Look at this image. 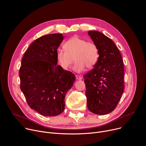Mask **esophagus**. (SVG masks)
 Returning a JSON list of instances; mask_svg holds the SVG:
<instances>
[{
	"label": "esophagus",
	"instance_id": "1",
	"mask_svg": "<svg viewBox=\"0 0 146 146\" xmlns=\"http://www.w3.org/2000/svg\"><path fill=\"white\" fill-rule=\"evenodd\" d=\"M76 79L77 80H82V77L81 76H79V75H76Z\"/></svg>",
	"mask_w": 146,
	"mask_h": 146
}]
</instances>
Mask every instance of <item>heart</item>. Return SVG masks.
<instances>
[{"mask_svg": "<svg viewBox=\"0 0 146 146\" xmlns=\"http://www.w3.org/2000/svg\"><path fill=\"white\" fill-rule=\"evenodd\" d=\"M64 47L65 50L58 49L56 52L57 60L64 69H68L74 60L76 62L73 69L77 72L84 70L86 66L91 68L96 64L99 52L94 43L74 36L66 41Z\"/></svg>", "mask_w": 146, "mask_h": 146, "instance_id": "obj_1", "label": "heart"}]
</instances>
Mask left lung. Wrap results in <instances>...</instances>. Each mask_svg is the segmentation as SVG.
<instances>
[{
	"label": "left lung",
	"instance_id": "obj_1",
	"mask_svg": "<svg viewBox=\"0 0 146 146\" xmlns=\"http://www.w3.org/2000/svg\"><path fill=\"white\" fill-rule=\"evenodd\" d=\"M88 35L99 56L94 68L84 76L87 107L94 114H108L115 109L123 92V60L111 39L96 31Z\"/></svg>",
	"mask_w": 146,
	"mask_h": 146
}]
</instances>
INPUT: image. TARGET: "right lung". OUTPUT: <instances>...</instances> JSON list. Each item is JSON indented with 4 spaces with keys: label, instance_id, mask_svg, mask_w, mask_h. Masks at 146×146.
<instances>
[{
    "label": "right lung",
    "instance_id": "obj_1",
    "mask_svg": "<svg viewBox=\"0 0 146 146\" xmlns=\"http://www.w3.org/2000/svg\"><path fill=\"white\" fill-rule=\"evenodd\" d=\"M61 33L41 36L29 46L19 69L20 88L29 106L44 116L53 117L65 109V97L73 86L75 75L59 65L56 52Z\"/></svg>",
    "mask_w": 146,
    "mask_h": 146
}]
</instances>
